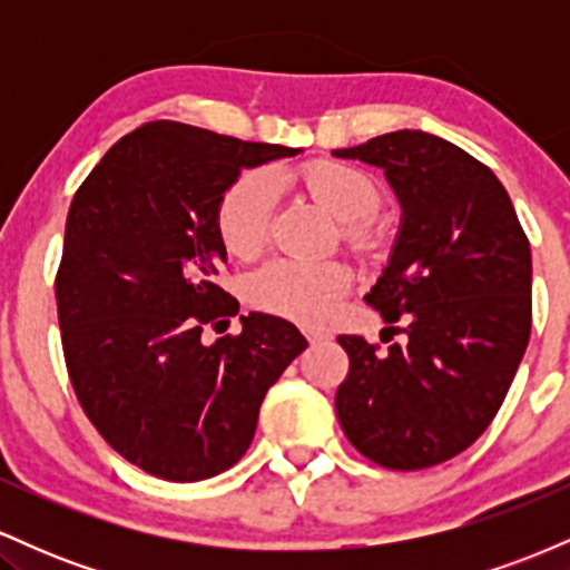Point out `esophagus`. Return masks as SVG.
I'll return each mask as SVG.
<instances>
[{
    "label": "esophagus",
    "instance_id": "1",
    "mask_svg": "<svg viewBox=\"0 0 570 570\" xmlns=\"http://www.w3.org/2000/svg\"><path fill=\"white\" fill-rule=\"evenodd\" d=\"M305 337H307V343L316 345V343H324V340L330 337V335H324V332H313V330H307V332H305Z\"/></svg>",
    "mask_w": 570,
    "mask_h": 570
}]
</instances>
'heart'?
<instances>
[{"label": "heart", "instance_id": "heart-1", "mask_svg": "<svg viewBox=\"0 0 570 570\" xmlns=\"http://www.w3.org/2000/svg\"><path fill=\"white\" fill-rule=\"evenodd\" d=\"M299 185L340 222V235L353 252L377 246L381 230L372 214L381 206V187L362 168L337 160H313L299 168ZM276 181L267 171H246L222 193L217 233L233 257L248 259L271 240ZM351 289V271L337 259L299 263L273 259L246 281L248 303L297 324H322L332 305Z\"/></svg>", "mask_w": 570, "mask_h": 570}]
</instances>
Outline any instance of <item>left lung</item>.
Segmentation results:
<instances>
[{
	"mask_svg": "<svg viewBox=\"0 0 570 570\" xmlns=\"http://www.w3.org/2000/svg\"><path fill=\"white\" fill-rule=\"evenodd\" d=\"M381 166L402 203L394 254L367 305L404 343L340 335L345 436L396 472L450 461L480 440L531 337V244L485 163L423 130L335 149Z\"/></svg>",
	"mask_w": 570,
	"mask_h": 570,
	"instance_id": "8db88e82",
	"label": "left lung"
}]
</instances>
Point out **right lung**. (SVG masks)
Returning <instances> with one entry per match:
<instances>
[{
	"mask_svg": "<svg viewBox=\"0 0 570 570\" xmlns=\"http://www.w3.org/2000/svg\"><path fill=\"white\" fill-rule=\"evenodd\" d=\"M299 149L240 141L174 120L126 134L71 200L56 273L58 326L85 415L126 461L198 482L240 461L259 404L305 351L297 326L240 316L217 286V203L240 168Z\"/></svg>",
	"mask_w": 570,
	"mask_h": 570,
	"instance_id": "obj_1",
	"label": "right lung"
}]
</instances>
